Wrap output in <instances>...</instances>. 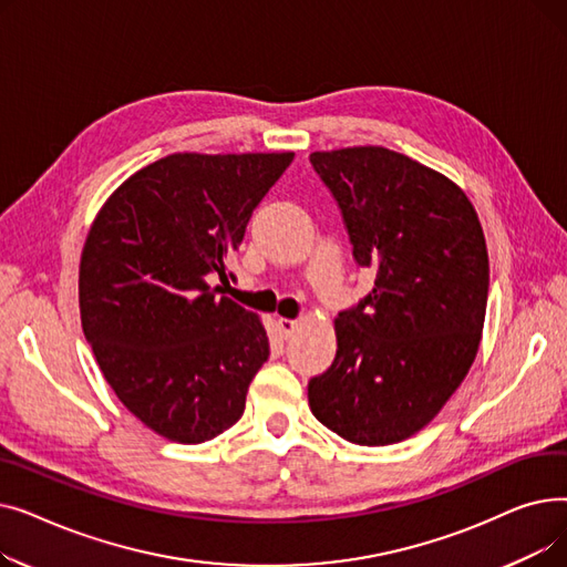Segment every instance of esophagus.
I'll use <instances>...</instances> for the list:
<instances>
[{
	"label": "esophagus",
	"mask_w": 567,
	"mask_h": 567,
	"mask_svg": "<svg viewBox=\"0 0 567 567\" xmlns=\"http://www.w3.org/2000/svg\"><path fill=\"white\" fill-rule=\"evenodd\" d=\"M278 329H280V333H282L285 338H289V336L293 333V329H296V321H293V319L278 317Z\"/></svg>",
	"instance_id": "1"
}]
</instances>
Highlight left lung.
Instances as JSON below:
<instances>
[{
  "label": "left lung",
  "instance_id": "obj_1",
  "mask_svg": "<svg viewBox=\"0 0 567 567\" xmlns=\"http://www.w3.org/2000/svg\"><path fill=\"white\" fill-rule=\"evenodd\" d=\"M372 291L336 319L333 365L308 383L315 419L359 445L423 430L466 377L487 310L489 259L468 197L383 146L315 152Z\"/></svg>",
  "mask_w": 567,
  "mask_h": 567
}]
</instances>
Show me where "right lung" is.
Masks as SVG:
<instances>
[{"instance_id":"1","label":"right lung","mask_w":567,"mask_h":567,"mask_svg":"<svg viewBox=\"0 0 567 567\" xmlns=\"http://www.w3.org/2000/svg\"><path fill=\"white\" fill-rule=\"evenodd\" d=\"M293 154H172L101 208L80 261V317L105 381L156 434L202 443L229 430L271 347L220 296L229 252Z\"/></svg>"}]
</instances>
